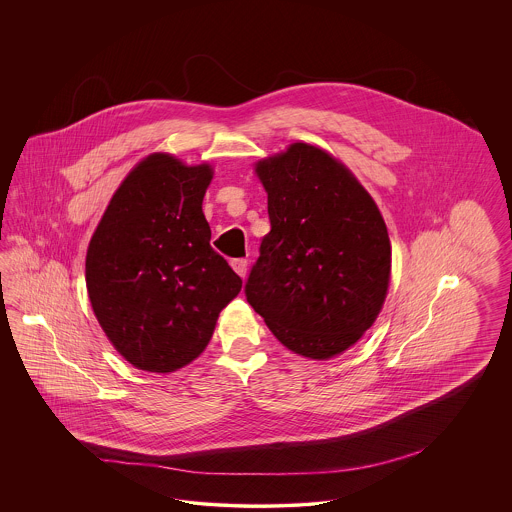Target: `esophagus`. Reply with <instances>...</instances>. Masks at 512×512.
I'll list each match as a JSON object with an SVG mask.
<instances>
[{
	"instance_id": "1",
	"label": "esophagus",
	"mask_w": 512,
	"mask_h": 512,
	"mask_svg": "<svg viewBox=\"0 0 512 512\" xmlns=\"http://www.w3.org/2000/svg\"><path fill=\"white\" fill-rule=\"evenodd\" d=\"M232 268L236 270L238 276L244 278L245 274H247V259H234L232 261Z\"/></svg>"
}]
</instances>
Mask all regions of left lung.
Instances as JSON below:
<instances>
[{
	"instance_id": "left-lung-1",
	"label": "left lung",
	"mask_w": 512,
	"mask_h": 512,
	"mask_svg": "<svg viewBox=\"0 0 512 512\" xmlns=\"http://www.w3.org/2000/svg\"><path fill=\"white\" fill-rule=\"evenodd\" d=\"M270 232L245 282L249 305L293 353L330 359L363 338L390 286L374 199L324 149L297 142L255 165Z\"/></svg>"
}]
</instances>
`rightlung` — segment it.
<instances>
[{
	"label": "right lung",
	"instance_id": "1",
	"mask_svg": "<svg viewBox=\"0 0 512 512\" xmlns=\"http://www.w3.org/2000/svg\"><path fill=\"white\" fill-rule=\"evenodd\" d=\"M213 169L151 153L122 180L86 253V288L130 365L172 372L203 353L242 278L211 247L201 211Z\"/></svg>",
	"mask_w": 512,
	"mask_h": 512
}]
</instances>
